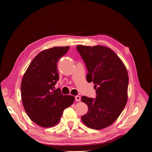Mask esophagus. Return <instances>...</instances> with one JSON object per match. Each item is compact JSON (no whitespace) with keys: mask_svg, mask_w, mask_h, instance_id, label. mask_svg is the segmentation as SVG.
Masks as SVG:
<instances>
[{"mask_svg":"<svg viewBox=\"0 0 152 152\" xmlns=\"http://www.w3.org/2000/svg\"><path fill=\"white\" fill-rule=\"evenodd\" d=\"M76 102H80V96H76L75 97Z\"/></svg>","mask_w":152,"mask_h":152,"instance_id":"1","label":"esophagus"}]
</instances>
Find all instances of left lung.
Returning <instances> with one entry per match:
<instances>
[{
    "label": "left lung",
    "instance_id": "1",
    "mask_svg": "<svg viewBox=\"0 0 152 152\" xmlns=\"http://www.w3.org/2000/svg\"><path fill=\"white\" fill-rule=\"evenodd\" d=\"M86 64V79L93 82L96 98L82 96L88 111L81 119L93 129L107 127L120 115L127 102L129 77L125 65L113 50L102 45H77Z\"/></svg>",
    "mask_w": 152,
    "mask_h": 152
}]
</instances>
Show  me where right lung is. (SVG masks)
<instances>
[{
	"mask_svg": "<svg viewBox=\"0 0 152 152\" xmlns=\"http://www.w3.org/2000/svg\"><path fill=\"white\" fill-rule=\"evenodd\" d=\"M68 46L44 50L34 58L23 77L21 95L23 107L31 120L43 127L57 124L63 110L74 102L75 98L62 94L55 89L59 80L57 63Z\"/></svg>",
	"mask_w": 152,
	"mask_h": 152,
	"instance_id": "obj_1",
	"label": "right lung"
}]
</instances>
